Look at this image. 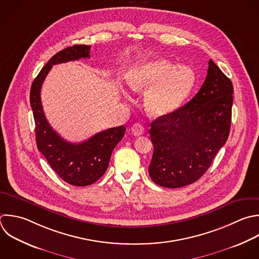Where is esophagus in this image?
Wrapping results in <instances>:
<instances>
[{"mask_svg":"<svg viewBox=\"0 0 259 259\" xmlns=\"http://www.w3.org/2000/svg\"><path fill=\"white\" fill-rule=\"evenodd\" d=\"M132 133H133L136 137L142 136V135L145 133V127H144L143 124L137 122V123H135V124L132 126Z\"/></svg>","mask_w":259,"mask_h":259,"instance_id":"1","label":"esophagus"}]
</instances>
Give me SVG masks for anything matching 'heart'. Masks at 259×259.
<instances>
[{
    "instance_id": "heart-1",
    "label": "heart",
    "mask_w": 259,
    "mask_h": 259,
    "mask_svg": "<svg viewBox=\"0 0 259 259\" xmlns=\"http://www.w3.org/2000/svg\"><path fill=\"white\" fill-rule=\"evenodd\" d=\"M126 82L135 93H146L145 107L152 116L163 117L176 111L188 98L196 75L189 66L155 58L133 65Z\"/></svg>"
}]
</instances>
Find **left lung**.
I'll use <instances>...</instances> for the list:
<instances>
[{
	"mask_svg": "<svg viewBox=\"0 0 259 259\" xmlns=\"http://www.w3.org/2000/svg\"><path fill=\"white\" fill-rule=\"evenodd\" d=\"M232 94L231 80L209 60L197 94L170 115L151 122L154 152L149 174L155 183L178 188L205 173L229 137Z\"/></svg>",
	"mask_w": 259,
	"mask_h": 259,
	"instance_id": "8db88e82",
	"label": "left lung"
}]
</instances>
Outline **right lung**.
Wrapping results in <instances>:
<instances>
[{
  "mask_svg": "<svg viewBox=\"0 0 259 259\" xmlns=\"http://www.w3.org/2000/svg\"><path fill=\"white\" fill-rule=\"evenodd\" d=\"M90 48V46L76 45L56 54L41 69L30 89L37 149L57 174L74 186L90 185L105 173L111 153L125 132L123 125L111 127L94 135L87 141L73 144L55 132L46 118L40 90L47 75L54 65L89 58Z\"/></svg>",
  "mask_w": 259,
  "mask_h": 259,
  "instance_id": "add662e5",
  "label": "right lung"
}]
</instances>
